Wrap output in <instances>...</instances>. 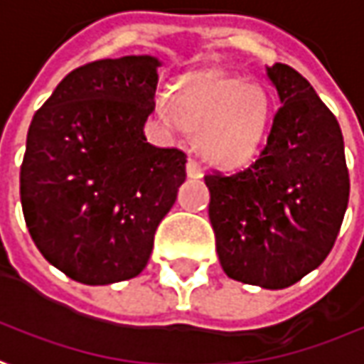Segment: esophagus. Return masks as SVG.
<instances>
[{
    "label": "esophagus",
    "instance_id": "esophagus-1",
    "mask_svg": "<svg viewBox=\"0 0 364 364\" xmlns=\"http://www.w3.org/2000/svg\"><path fill=\"white\" fill-rule=\"evenodd\" d=\"M185 167H187V175H189V177H193V179H197V177H201V175H203V169H201V165H199V161H197V159L193 157L187 159V165H185Z\"/></svg>",
    "mask_w": 364,
    "mask_h": 364
}]
</instances>
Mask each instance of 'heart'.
Returning a JSON list of instances; mask_svg holds the SVG:
<instances>
[{"label": "heart", "mask_w": 364, "mask_h": 364, "mask_svg": "<svg viewBox=\"0 0 364 364\" xmlns=\"http://www.w3.org/2000/svg\"><path fill=\"white\" fill-rule=\"evenodd\" d=\"M155 110L169 129L193 132L207 161L235 167L257 151L268 129L272 102L256 82L213 68L181 78L173 95H159Z\"/></svg>", "instance_id": "b5f03b06"}]
</instances>
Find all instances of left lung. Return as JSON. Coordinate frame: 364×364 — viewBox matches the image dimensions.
I'll return each instance as SVG.
<instances>
[{"label": "left lung", "instance_id": "1", "mask_svg": "<svg viewBox=\"0 0 364 364\" xmlns=\"http://www.w3.org/2000/svg\"><path fill=\"white\" fill-rule=\"evenodd\" d=\"M282 107L257 159L207 173L209 221L223 272L237 282L288 288L331 254L348 205L345 141L310 82L286 64L268 68Z\"/></svg>", "mask_w": 364, "mask_h": 364}]
</instances>
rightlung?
<instances>
[{
    "mask_svg": "<svg viewBox=\"0 0 364 364\" xmlns=\"http://www.w3.org/2000/svg\"><path fill=\"white\" fill-rule=\"evenodd\" d=\"M157 66L153 56L88 62L33 114L19 171L23 218L42 256L76 282L139 276L187 177L183 151L144 139Z\"/></svg>",
    "mask_w": 364,
    "mask_h": 364,
    "instance_id": "1",
    "label": "right lung"
}]
</instances>
